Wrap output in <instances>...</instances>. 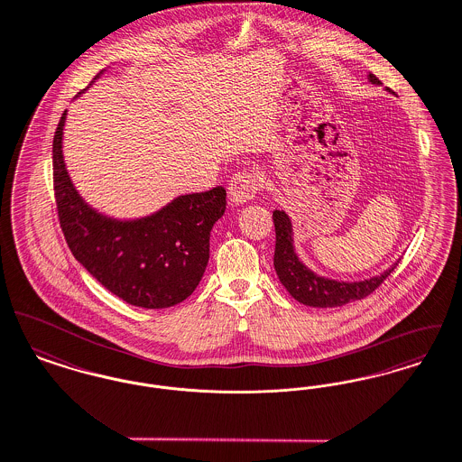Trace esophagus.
I'll return each mask as SVG.
<instances>
[{
	"label": "esophagus",
	"instance_id": "34e87169",
	"mask_svg": "<svg viewBox=\"0 0 462 462\" xmlns=\"http://www.w3.org/2000/svg\"><path fill=\"white\" fill-rule=\"evenodd\" d=\"M259 175L257 171H238L233 175L229 182V201L233 205H243L250 199H254L255 193L259 191Z\"/></svg>",
	"mask_w": 462,
	"mask_h": 462
}]
</instances>
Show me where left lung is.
I'll use <instances>...</instances> for the list:
<instances>
[{
	"instance_id": "obj_1",
	"label": "left lung",
	"mask_w": 462,
	"mask_h": 462,
	"mask_svg": "<svg viewBox=\"0 0 462 462\" xmlns=\"http://www.w3.org/2000/svg\"><path fill=\"white\" fill-rule=\"evenodd\" d=\"M368 81L374 85H381V81L374 74H368ZM273 222L276 233L273 264L276 274L291 297L304 306L337 308L353 300H360L375 291L393 273V269L398 266V263H394L384 273L360 282H339L319 276L306 266L295 252L291 217L283 210H274Z\"/></svg>"
}]
</instances>
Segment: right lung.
I'll use <instances>...</instances> for the list:
<instances>
[{
  "mask_svg": "<svg viewBox=\"0 0 462 462\" xmlns=\"http://www.w3.org/2000/svg\"><path fill=\"white\" fill-rule=\"evenodd\" d=\"M66 116L68 111L53 137V186L60 227L76 261L132 306L165 310L182 302L195 291L208 264L210 231L224 216L226 189L217 186L177 196L137 219L106 216L78 193L66 169Z\"/></svg>",
  "mask_w": 462,
  "mask_h": 462,
  "instance_id": "obj_1",
  "label": "right lung"
}]
</instances>
